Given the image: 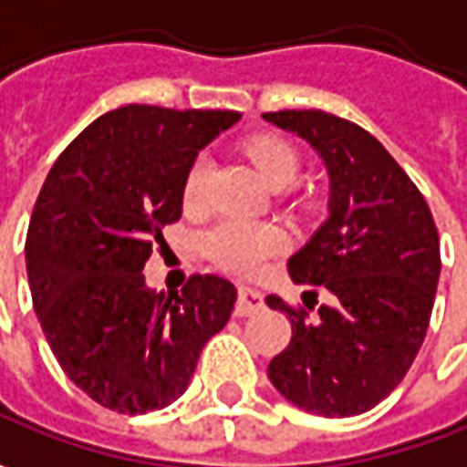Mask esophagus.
I'll use <instances>...</instances> for the list:
<instances>
[{
  "instance_id": "obj_1",
  "label": "esophagus",
  "mask_w": 467,
  "mask_h": 467,
  "mask_svg": "<svg viewBox=\"0 0 467 467\" xmlns=\"http://www.w3.org/2000/svg\"><path fill=\"white\" fill-rule=\"evenodd\" d=\"M261 305H264V297H261L258 289H253V286H240L237 289V305H234L237 317H248V315L258 313Z\"/></svg>"
}]
</instances>
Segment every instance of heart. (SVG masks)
I'll use <instances>...</instances> for the list:
<instances>
[{
  "instance_id": "1",
  "label": "heart",
  "mask_w": 467,
  "mask_h": 467,
  "mask_svg": "<svg viewBox=\"0 0 467 467\" xmlns=\"http://www.w3.org/2000/svg\"><path fill=\"white\" fill-rule=\"evenodd\" d=\"M248 154L271 188H279V185L286 188L297 181L299 154L284 139H258L248 147ZM209 172H212V165L206 157H199L193 168L188 170L183 185V203L188 209H199L203 203ZM202 248L222 268L234 271V274H248L284 248V233L268 222L227 217L219 219L217 224H212L203 233Z\"/></svg>"
}]
</instances>
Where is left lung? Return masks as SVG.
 I'll list each match as a JSON object with an SVG mask.
<instances>
[{
    "label": "left lung",
    "instance_id": "8db88e82",
    "mask_svg": "<svg viewBox=\"0 0 467 467\" xmlns=\"http://www.w3.org/2000/svg\"><path fill=\"white\" fill-rule=\"evenodd\" d=\"M307 141L328 172V217L286 261L295 284L326 286L317 317L282 297L292 323L268 379L297 409L344 419L398 388L424 344L440 282V234L419 188L372 134L326 110L264 113Z\"/></svg>",
    "mask_w": 467,
    "mask_h": 467
}]
</instances>
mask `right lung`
I'll list each match as a JSON object with an SVG mask.
<instances>
[{
  "instance_id": "obj_1",
  "label": "right lung",
  "mask_w": 467,
  "mask_h": 467,
  "mask_svg": "<svg viewBox=\"0 0 467 467\" xmlns=\"http://www.w3.org/2000/svg\"><path fill=\"white\" fill-rule=\"evenodd\" d=\"M237 121L234 110L123 105L89 123L43 183L25 243L33 307L67 378L105 409L170 406L233 315L227 279L157 292L141 268L183 214L199 152Z\"/></svg>"
}]
</instances>
